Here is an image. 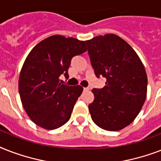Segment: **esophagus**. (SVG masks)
<instances>
[{
  "mask_svg": "<svg viewBox=\"0 0 161 161\" xmlns=\"http://www.w3.org/2000/svg\"><path fill=\"white\" fill-rule=\"evenodd\" d=\"M83 90H84V91H88V90H89V88H83Z\"/></svg>",
  "mask_w": 161,
  "mask_h": 161,
  "instance_id": "1",
  "label": "esophagus"
}]
</instances>
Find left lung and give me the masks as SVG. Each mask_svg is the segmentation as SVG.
<instances>
[{"label":"left lung","instance_id":"8db88e82","mask_svg":"<svg viewBox=\"0 0 161 161\" xmlns=\"http://www.w3.org/2000/svg\"><path fill=\"white\" fill-rule=\"evenodd\" d=\"M85 42L96 77L106 78L103 88L92 90L91 118L103 130H122L134 121L145 103V67L135 50L117 35L98 36Z\"/></svg>","mask_w":161,"mask_h":161}]
</instances>
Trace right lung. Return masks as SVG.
<instances>
[{
	"mask_svg": "<svg viewBox=\"0 0 161 161\" xmlns=\"http://www.w3.org/2000/svg\"><path fill=\"white\" fill-rule=\"evenodd\" d=\"M86 51L83 41L54 35L30 52L21 70L18 88L25 111L36 125L55 130L69 120L83 87L62 84L59 78H68L72 58Z\"/></svg>",
	"mask_w": 161,
	"mask_h": 161,
	"instance_id": "add662e5",
	"label": "right lung"
}]
</instances>
